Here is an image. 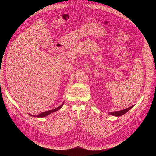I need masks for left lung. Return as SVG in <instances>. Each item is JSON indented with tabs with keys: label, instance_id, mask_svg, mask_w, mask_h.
<instances>
[{
	"label": "left lung",
	"instance_id": "1",
	"mask_svg": "<svg viewBox=\"0 0 156 156\" xmlns=\"http://www.w3.org/2000/svg\"><path fill=\"white\" fill-rule=\"evenodd\" d=\"M135 105H133L132 106L127 108H125V109H123V110H119V111H114V112H109L108 114L109 115H111L112 116H115V117H120V116H122L123 115H124L125 114H126L128 111H129L131 108H133V107H134Z\"/></svg>",
	"mask_w": 156,
	"mask_h": 156
}]
</instances>
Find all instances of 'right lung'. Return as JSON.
Returning a JSON list of instances; mask_svg holds the SVG:
<instances>
[{"instance_id":"add662e5","label":"right lung","mask_w":156,"mask_h":156,"mask_svg":"<svg viewBox=\"0 0 156 156\" xmlns=\"http://www.w3.org/2000/svg\"><path fill=\"white\" fill-rule=\"evenodd\" d=\"M63 104H64V102H63L59 107H57L55 108H54V109H52V110H48V111H45V112H41V113H40L38 115H31V114H30V115L33 116V117H45L49 115V114H52V113H53L54 112H56V111L58 110L60 108H61L62 107V106L63 105Z\"/></svg>"}]
</instances>
